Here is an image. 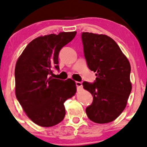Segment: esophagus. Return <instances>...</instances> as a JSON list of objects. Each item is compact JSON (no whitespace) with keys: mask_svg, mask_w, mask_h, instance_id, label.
Here are the masks:
<instances>
[{"mask_svg":"<svg viewBox=\"0 0 147 147\" xmlns=\"http://www.w3.org/2000/svg\"><path fill=\"white\" fill-rule=\"evenodd\" d=\"M75 84H76V86H77V88H81V87H82V83H81V82H79V81H76Z\"/></svg>","mask_w":147,"mask_h":147,"instance_id":"1","label":"esophagus"}]
</instances>
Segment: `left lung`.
Masks as SVG:
<instances>
[{"label": "left lung", "mask_w": 147, "mask_h": 147, "mask_svg": "<svg viewBox=\"0 0 147 147\" xmlns=\"http://www.w3.org/2000/svg\"><path fill=\"white\" fill-rule=\"evenodd\" d=\"M81 39L87 66L96 73L94 83H83L93 96L85 112L95 123H109L127 105L131 91L130 64L116 42L107 35L83 32Z\"/></svg>", "instance_id": "8db88e82"}]
</instances>
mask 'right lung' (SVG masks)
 Returning a JSON list of instances; mask_svg holds the SVG:
<instances>
[{"instance_id": "add662e5", "label": "right lung", "mask_w": 147, "mask_h": 147, "mask_svg": "<svg viewBox=\"0 0 147 147\" xmlns=\"http://www.w3.org/2000/svg\"><path fill=\"white\" fill-rule=\"evenodd\" d=\"M77 32H60L37 37L26 46L15 68L16 98L27 116L42 127H51L64 119V102L75 94L73 80L53 79V68L59 70L61 49L75 38Z\"/></svg>"}]
</instances>
